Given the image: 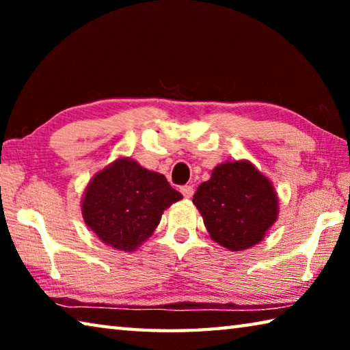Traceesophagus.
<instances>
[{"label": "esophagus", "mask_w": 350, "mask_h": 350, "mask_svg": "<svg viewBox=\"0 0 350 350\" xmlns=\"http://www.w3.org/2000/svg\"><path fill=\"white\" fill-rule=\"evenodd\" d=\"M180 193L183 194V198L189 199V198L193 196V193H194V188H193L191 185H183V187H180Z\"/></svg>", "instance_id": "esophagus-1"}]
</instances>
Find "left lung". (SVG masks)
I'll use <instances>...</instances> for the list:
<instances>
[{
    "label": "left lung",
    "mask_w": 350,
    "mask_h": 350,
    "mask_svg": "<svg viewBox=\"0 0 350 350\" xmlns=\"http://www.w3.org/2000/svg\"><path fill=\"white\" fill-rule=\"evenodd\" d=\"M193 204L213 241L228 250H244L264 238L276 221L273 187L250 162H227L200 183Z\"/></svg>",
    "instance_id": "1"
}]
</instances>
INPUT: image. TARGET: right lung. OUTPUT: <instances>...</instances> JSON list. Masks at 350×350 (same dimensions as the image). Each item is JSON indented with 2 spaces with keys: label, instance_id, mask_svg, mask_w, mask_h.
I'll return each instance as SVG.
<instances>
[{
  "label": "right lung",
  "instance_id": "add662e5",
  "mask_svg": "<svg viewBox=\"0 0 350 350\" xmlns=\"http://www.w3.org/2000/svg\"><path fill=\"white\" fill-rule=\"evenodd\" d=\"M182 199L163 174L118 159L94 177L81 211L85 222L105 244L131 252L161 222L163 210Z\"/></svg>",
  "mask_w": 350,
  "mask_h": 350
}]
</instances>
